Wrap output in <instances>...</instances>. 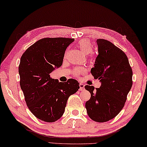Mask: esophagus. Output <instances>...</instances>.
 Masks as SVG:
<instances>
[{
  "label": "esophagus",
  "instance_id": "1",
  "mask_svg": "<svg viewBox=\"0 0 147 147\" xmlns=\"http://www.w3.org/2000/svg\"><path fill=\"white\" fill-rule=\"evenodd\" d=\"M79 87H80V90H84V87H85V85L84 84H82V83H80V84H79Z\"/></svg>",
  "mask_w": 147,
  "mask_h": 147
}]
</instances>
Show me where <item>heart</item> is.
I'll return each mask as SVG.
<instances>
[{
	"label": "heart",
	"instance_id": "1",
	"mask_svg": "<svg viewBox=\"0 0 147 147\" xmlns=\"http://www.w3.org/2000/svg\"><path fill=\"white\" fill-rule=\"evenodd\" d=\"M78 47L84 54H88L92 51V45L91 42L87 39H82L78 42ZM85 70L82 67H76L73 71L76 76H78L80 74L84 73Z\"/></svg>",
	"mask_w": 147,
	"mask_h": 147
}]
</instances>
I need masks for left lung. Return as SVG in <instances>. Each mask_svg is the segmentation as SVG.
<instances>
[{
  "instance_id": "obj_1",
  "label": "left lung",
  "mask_w": 147,
  "mask_h": 147,
  "mask_svg": "<svg viewBox=\"0 0 147 147\" xmlns=\"http://www.w3.org/2000/svg\"><path fill=\"white\" fill-rule=\"evenodd\" d=\"M98 55L91 74L100 80L96 88L85 85L91 94L85 103L88 117L97 122L112 120L120 113L127 100L132 86V69L126 54L112 42L104 39L96 40Z\"/></svg>"
}]
</instances>
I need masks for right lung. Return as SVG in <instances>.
<instances>
[{
    "label": "right lung",
    "mask_w": 147,
    "mask_h": 147,
    "mask_svg": "<svg viewBox=\"0 0 147 147\" xmlns=\"http://www.w3.org/2000/svg\"><path fill=\"white\" fill-rule=\"evenodd\" d=\"M74 38H44L29 47L20 58V88L28 109L37 119L54 122L63 115L67 100L79 83L70 78L59 82L51 73L62 65L66 49Z\"/></svg>",
    "instance_id": "obj_1"
}]
</instances>
